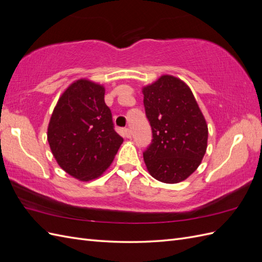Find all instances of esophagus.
I'll return each instance as SVG.
<instances>
[{"mask_svg": "<svg viewBox=\"0 0 262 262\" xmlns=\"http://www.w3.org/2000/svg\"><path fill=\"white\" fill-rule=\"evenodd\" d=\"M123 133H124V137L130 139L132 137V133H131V130L130 129H124L123 130Z\"/></svg>", "mask_w": 262, "mask_h": 262, "instance_id": "obj_1", "label": "esophagus"}]
</instances>
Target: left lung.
Returning <instances> with one entry per match:
<instances>
[{"label":"left lung","mask_w":262,"mask_h":262,"mask_svg":"<svg viewBox=\"0 0 262 262\" xmlns=\"http://www.w3.org/2000/svg\"><path fill=\"white\" fill-rule=\"evenodd\" d=\"M152 143L143 153L149 175L178 184L199 167L208 147V124L190 87L165 74L142 87Z\"/></svg>","instance_id":"obj_1"}]
</instances>
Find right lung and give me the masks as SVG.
<instances>
[{
    "label": "right lung",
    "instance_id": "1",
    "mask_svg": "<svg viewBox=\"0 0 262 262\" xmlns=\"http://www.w3.org/2000/svg\"><path fill=\"white\" fill-rule=\"evenodd\" d=\"M105 87L80 78L62 93L51 115L47 139L53 157L81 181L100 177L112 165L123 139L114 130Z\"/></svg>",
    "mask_w": 262,
    "mask_h": 262
}]
</instances>
